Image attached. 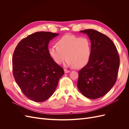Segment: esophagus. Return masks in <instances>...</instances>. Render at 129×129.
<instances>
[{
  "instance_id": "1",
  "label": "esophagus",
  "mask_w": 129,
  "mask_h": 129,
  "mask_svg": "<svg viewBox=\"0 0 129 129\" xmlns=\"http://www.w3.org/2000/svg\"><path fill=\"white\" fill-rule=\"evenodd\" d=\"M64 73H69L70 72H71V71H69V70H67V69H64Z\"/></svg>"
}]
</instances>
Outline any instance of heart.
<instances>
[{
    "label": "heart",
    "instance_id": "1",
    "mask_svg": "<svg viewBox=\"0 0 129 129\" xmlns=\"http://www.w3.org/2000/svg\"><path fill=\"white\" fill-rule=\"evenodd\" d=\"M48 53L57 64H61L66 56V65L81 68L88 63L90 58L91 42L87 38L65 35L57 40L56 46L49 47Z\"/></svg>",
    "mask_w": 129,
    "mask_h": 129
}]
</instances>
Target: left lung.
<instances>
[{"mask_svg":"<svg viewBox=\"0 0 129 129\" xmlns=\"http://www.w3.org/2000/svg\"><path fill=\"white\" fill-rule=\"evenodd\" d=\"M80 32L90 40L91 54L88 63L79 72L77 88L87 98L99 99L116 83L119 56L114 42L104 34L92 29Z\"/></svg>","mask_w":129,"mask_h":129,"instance_id":"8db88e82","label":"left lung"}]
</instances>
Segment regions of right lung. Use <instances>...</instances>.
Instances as JSON below:
<instances>
[{
    "label": "right lung",
    "mask_w": 129,
    "mask_h": 129,
    "mask_svg": "<svg viewBox=\"0 0 129 129\" xmlns=\"http://www.w3.org/2000/svg\"><path fill=\"white\" fill-rule=\"evenodd\" d=\"M59 34L37 32L23 39L13 55L15 82L27 98L42 102L51 96L64 70L50 56L48 44Z\"/></svg>",
    "instance_id": "right-lung-1"
}]
</instances>
